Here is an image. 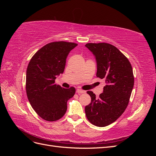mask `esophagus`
Listing matches in <instances>:
<instances>
[{
    "label": "esophagus",
    "mask_w": 156,
    "mask_h": 156,
    "mask_svg": "<svg viewBox=\"0 0 156 156\" xmlns=\"http://www.w3.org/2000/svg\"><path fill=\"white\" fill-rule=\"evenodd\" d=\"M77 93L78 94H83V93H85V91L83 90H81V89H77L76 90Z\"/></svg>",
    "instance_id": "obj_1"
}]
</instances>
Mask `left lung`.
I'll list each match as a JSON object with an SVG mask.
<instances>
[{
	"instance_id": "left-lung-1",
	"label": "left lung",
	"mask_w": 156,
	"mask_h": 156,
	"mask_svg": "<svg viewBox=\"0 0 156 156\" xmlns=\"http://www.w3.org/2000/svg\"><path fill=\"white\" fill-rule=\"evenodd\" d=\"M95 56L96 76L105 81L103 92L96 98L88 91L91 102L85 107L87 119L93 125L105 127L115 122L128 105L134 85L131 65L114 45L106 43L85 45Z\"/></svg>"
}]
</instances>
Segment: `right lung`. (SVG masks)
Here are the masks:
<instances>
[{"mask_svg": "<svg viewBox=\"0 0 156 156\" xmlns=\"http://www.w3.org/2000/svg\"><path fill=\"white\" fill-rule=\"evenodd\" d=\"M77 45L66 41L51 42L32 56L26 73V91L32 107L41 119L56 121L67 110V101L75 93L74 87L64 88L55 84L63 73L69 52Z\"/></svg>", "mask_w": 156, "mask_h": 156, "instance_id": "1", "label": "right lung"}]
</instances>
